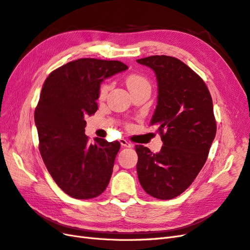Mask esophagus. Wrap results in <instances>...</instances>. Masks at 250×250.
Listing matches in <instances>:
<instances>
[{
  "instance_id": "1",
  "label": "esophagus",
  "mask_w": 250,
  "mask_h": 250,
  "mask_svg": "<svg viewBox=\"0 0 250 250\" xmlns=\"http://www.w3.org/2000/svg\"><path fill=\"white\" fill-rule=\"evenodd\" d=\"M120 143H121V145H122L123 147H126V148L132 147L131 144H130L129 142H128V141H126L125 139H121V140H120Z\"/></svg>"
}]
</instances>
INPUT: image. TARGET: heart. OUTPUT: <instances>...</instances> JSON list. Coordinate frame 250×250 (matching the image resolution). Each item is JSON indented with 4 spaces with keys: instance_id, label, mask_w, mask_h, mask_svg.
Returning a JSON list of instances; mask_svg holds the SVG:
<instances>
[{
    "instance_id": "1",
    "label": "heart",
    "mask_w": 250,
    "mask_h": 250,
    "mask_svg": "<svg viewBox=\"0 0 250 250\" xmlns=\"http://www.w3.org/2000/svg\"><path fill=\"white\" fill-rule=\"evenodd\" d=\"M126 81V84L129 88L130 92L133 94L135 92H138V90L144 88V87H150L149 84V81L147 80V78L145 76H143L141 74L138 73H132L129 74L125 79ZM111 88V83L106 81V82H103L100 88H99V99H105L106 98L108 92Z\"/></svg>"
}]
</instances>
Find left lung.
<instances>
[{
  "mask_svg": "<svg viewBox=\"0 0 250 250\" xmlns=\"http://www.w3.org/2000/svg\"><path fill=\"white\" fill-rule=\"evenodd\" d=\"M137 62L156 75L157 106L150 124L158 127L164 144L158 153L135 146L138 177L147 194L168 200L192 185L208 160L217 130L213 100L202 78L181 60L153 55Z\"/></svg>",
  "mask_w": 250,
  "mask_h": 250,
  "instance_id": "8db88e82",
  "label": "left lung"
}]
</instances>
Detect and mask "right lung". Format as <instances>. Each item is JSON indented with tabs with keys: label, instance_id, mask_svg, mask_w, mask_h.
<instances>
[{
	"label": "right lung",
	"instance_id": "right-lung-1",
	"mask_svg": "<svg viewBox=\"0 0 250 250\" xmlns=\"http://www.w3.org/2000/svg\"><path fill=\"white\" fill-rule=\"evenodd\" d=\"M127 69L118 60L80 58L43 82L34 112L40 152L52 178L73 198H95L108 186L121 145L99 138L89 142L84 119L98 109L103 79Z\"/></svg>",
	"mask_w": 250,
	"mask_h": 250
}]
</instances>
